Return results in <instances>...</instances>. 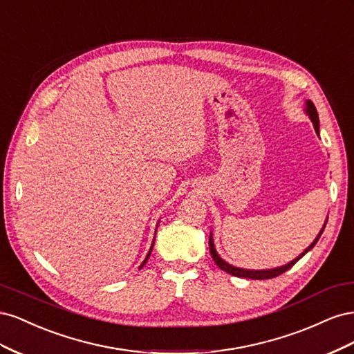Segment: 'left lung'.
<instances>
[{"label":"left lung","instance_id":"obj_1","mask_svg":"<svg viewBox=\"0 0 354 354\" xmlns=\"http://www.w3.org/2000/svg\"><path fill=\"white\" fill-rule=\"evenodd\" d=\"M304 112H306V115L310 118V121L313 122V127H315V131H316V134L319 136V115H317V111H316V108H315V104H313V102L312 100H306V108H304ZM326 221H328V218L325 220V223H324V227L320 229V232H319V234L315 238V241L310 243L307 248L299 254L297 259H294L292 261H289V263H286L285 266H281V267H274V269H264V270H250V269H242V267H236V266H233V264H229L227 261H224L221 257L218 255V252H217V250H216V245H214V239H212V232H209V252H211V257H212V260H214V263H216L221 270H224V272H227L229 274H232V276H238V277H248V279H272V277H276V276H279V274H282V273H285L288 269H291V267L301 259L303 255H306L310 250L313 248V246L316 245V242L319 241V238H320V234L324 233V230H325V226H326Z\"/></svg>","mask_w":354,"mask_h":354}]
</instances>
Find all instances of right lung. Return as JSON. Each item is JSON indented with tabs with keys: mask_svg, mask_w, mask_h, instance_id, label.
<instances>
[{
	"mask_svg": "<svg viewBox=\"0 0 354 354\" xmlns=\"http://www.w3.org/2000/svg\"><path fill=\"white\" fill-rule=\"evenodd\" d=\"M158 224H159V221L156 223V229H158ZM155 234H156V230H155ZM153 243H155V238H153V242H152V246H151V250H149V252H147V255H146V259L143 260V263L140 264V267H143V266L146 264V261L149 260V257H151V252H152V248H153Z\"/></svg>",
	"mask_w": 354,
	"mask_h": 354,
	"instance_id": "add662e5",
	"label": "right lung"
}]
</instances>
